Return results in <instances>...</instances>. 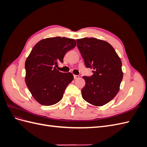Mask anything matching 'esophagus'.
<instances>
[{
  "label": "esophagus",
  "mask_w": 147,
  "mask_h": 147,
  "mask_svg": "<svg viewBox=\"0 0 147 147\" xmlns=\"http://www.w3.org/2000/svg\"><path fill=\"white\" fill-rule=\"evenodd\" d=\"M74 79H78L79 78V76L77 75H74Z\"/></svg>",
  "instance_id": "34e87169"
}]
</instances>
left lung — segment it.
<instances>
[{"mask_svg": "<svg viewBox=\"0 0 147 147\" xmlns=\"http://www.w3.org/2000/svg\"><path fill=\"white\" fill-rule=\"evenodd\" d=\"M77 47L87 68L93 69L91 77L84 76L82 90L84 100L102 106L112 100L119 90L123 77L122 63L110 43L95 38L77 40Z\"/></svg>", "mask_w": 147, "mask_h": 147, "instance_id": "left-lung-1", "label": "left lung"}]
</instances>
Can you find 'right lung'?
Wrapping results in <instances>:
<instances>
[{"mask_svg": "<svg viewBox=\"0 0 147 147\" xmlns=\"http://www.w3.org/2000/svg\"><path fill=\"white\" fill-rule=\"evenodd\" d=\"M75 46L74 39L56 37L43 39L32 48L25 63V82L39 104L52 105L63 98L74 76L59 72L56 67L63 63L66 53Z\"/></svg>", "mask_w": 147, "mask_h": 147, "instance_id": "1", "label": "right lung"}]
</instances>
